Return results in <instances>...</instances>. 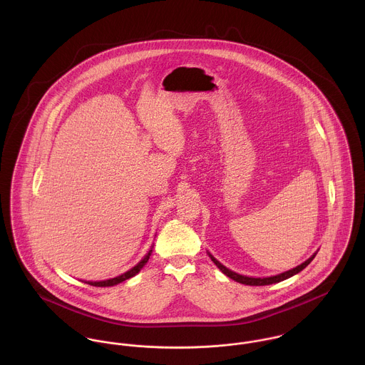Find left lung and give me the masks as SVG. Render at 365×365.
Here are the masks:
<instances>
[{
    "label": "left lung",
    "mask_w": 365,
    "mask_h": 365,
    "mask_svg": "<svg viewBox=\"0 0 365 365\" xmlns=\"http://www.w3.org/2000/svg\"><path fill=\"white\" fill-rule=\"evenodd\" d=\"M209 257H210V260L213 261L215 264H216V267L225 274V275H227L229 278H232V279H235L236 282H240V284H245V285H269V284H277V282H281V281H284V279H287V278H289V277H292V275H295V274H298V272H301L311 261L314 259V256H316V253L311 256L308 260L305 261V262H302L301 265H298V267H295V268H292V269H289V271H285V272H281V274H278V275H272V277H264V278H253V277H246V275H240V274H237V272H235V271H232V269H229V268H226L223 264H220L219 261L216 260L210 253H208Z\"/></svg>",
    "instance_id": "left-lung-1"
}]
</instances>
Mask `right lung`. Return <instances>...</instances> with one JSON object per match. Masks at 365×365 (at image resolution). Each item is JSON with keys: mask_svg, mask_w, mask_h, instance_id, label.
<instances>
[{"mask_svg": "<svg viewBox=\"0 0 365 365\" xmlns=\"http://www.w3.org/2000/svg\"><path fill=\"white\" fill-rule=\"evenodd\" d=\"M150 255H152V250H149V253H148L142 260L139 261L133 268H130L129 271L120 274L119 277H115V278H110V279H105V281H94V282H93V281H88V282H86V284L93 285V287H113V285H116V284H119V282H123V281H126V279L135 277V275L143 268V265L150 259Z\"/></svg>", "mask_w": 365, "mask_h": 365, "instance_id": "1", "label": "right lung"}]
</instances>
